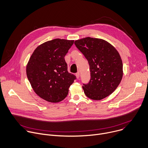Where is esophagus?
<instances>
[{"mask_svg":"<svg viewBox=\"0 0 148 148\" xmlns=\"http://www.w3.org/2000/svg\"><path fill=\"white\" fill-rule=\"evenodd\" d=\"M75 75H76V77L78 79V78L79 77V76H80V73H79V72H77L75 74Z\"/></svg>","mask_w":148,"mask_h":148,"instance_id":"34e87169","label":"esophagus"}]
</instances>
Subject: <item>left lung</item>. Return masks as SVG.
I'll return each mask as SVG.
<instances>
[{
  "mask_svg": "<svg viewBox=\"0 0 148 148\" xmlns=\"http://www.w3.org/2000/svg\"><path fill=\"white\" fill-rule=\"evenodd\" d=\"M90 66V79L83 84L86 96L100 100L111 95L119 86L123 75V62L116 49L106 41L86 37L75 41Z\"/></svg>",
  "mask_w": 148,
  "mask_h": 148,
  "instance_id": "8db88e82",
  "label": "left lung"
}]
</instances>
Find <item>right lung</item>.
I'll return each instance as SVG.
<instances>
[{
  "mask_svg": "<svg viewBox=\"0 0 148 148\" xmlns=\"http://www.w3.org/2000/svg\"><path fill=\"white\" fill-rule=\"evenodd\" d=\"M73 40L56 38L39 45L26 68L27 78L36 93L44 100L58 103L68 95L76 77L68 71L65 56Z\"/></svg>",
  "mask_w": 148,
  "mask_h": 148,
  "instance_id": "1",
  "label": "right lung"
}]
</instances>
